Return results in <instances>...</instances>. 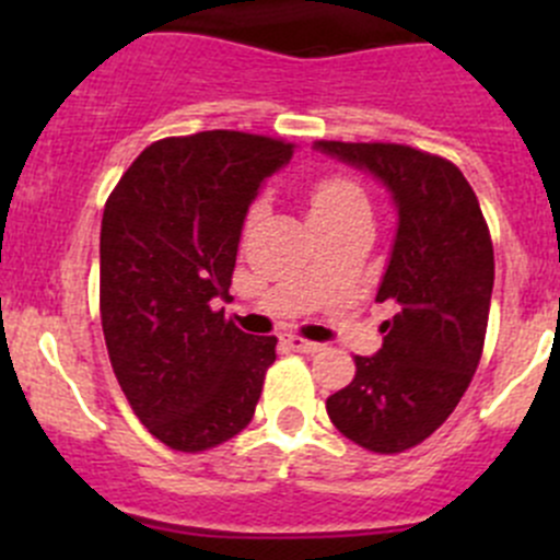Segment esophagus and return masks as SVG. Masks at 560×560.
<instances>
[{
	"label": "esophagus",
	"mask_w": 560,
	"mask_h": 560,
	"mask_svg": "<svg viewBox=\"0 0 560 560\" xmlns=\"http://www.w3.org/2000/svg\"><path fill=\"white\" fill-rule=\"evenodd\" d=\"M284 343H290L295 352H303V354H316V352H322V349H325L322 343L308 341V338H301V336H284Z\"/></svg>",
	"instance_id": "obj_1"
}]
</instances>
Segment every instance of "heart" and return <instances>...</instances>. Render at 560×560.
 <instances>
[{
  "label": "heart",
  "instance_id": "b5f03b06",
  "mask_svg": "<svg viewBox=\"0 0 560 560\" xmlns=\"http://www.w3.org/2000/svg\"><path fill=\"white\" fill-rule=\"evenodd\" d=\"M308 211H312L314 224L336 222V219L349 217L354 211H369V200H365V191L352 178L325 175L308 191ZM254 213H257V208L252 211V217Z\"/></svg>",
  "mask_w": 560,
  "mask_h": 560
}]
</instances>
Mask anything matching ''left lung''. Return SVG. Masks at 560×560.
I'll return each mask as SVG.
<instances>
[{
  "label": "left lung",
  "instance_id": "1",
  "mask_svg": "<svg viewBox=\"0 0 560 560\" xmlns=\"http://www.w3.org/2000/svg\"><path fill=\"white\" fill-rule=\"evenodd\" d=\"M314 149L380 178L398 211L376 292L395 316L382 322L380 352L354 358V380L327 398V417L371 453H404L453 415L482 358L495 268L488 224L442 156L398 143L316 140Z\"/></svg>",
  "mask_w": 560,
  "mask_h": 560
}]
</instances>
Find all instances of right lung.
<instances>
[{
	"mask_svg": "<svg viewBox=\"0 0 560 560\" xmlns=\"http://www.w3.org/2000/svg\"><path fill=\"white\" fill-rule=\"evenodd\" d=\"M295 154L265 135L151 143L110 191L100 230V314L113 374L171 450L202 453L252 422L273 336H248L230 301L248 206Z\"/></svg>",
	"mask_w": 560,
	"mask_h": 560,
	"instance_id": "1",
	"label": "right lung"
}]
</instances>
